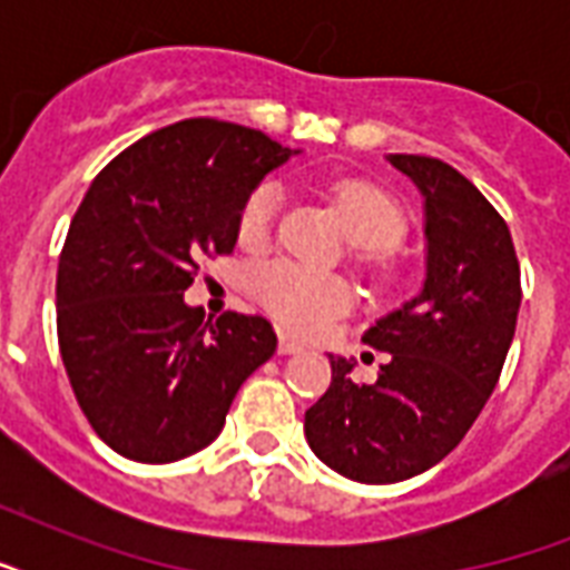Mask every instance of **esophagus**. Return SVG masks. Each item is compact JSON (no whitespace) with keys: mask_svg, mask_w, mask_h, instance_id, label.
Listing matches in <instances>:
<instances>
[{"mask_svg":"<svg viewBox=\"0 0 570 570\" xmlns=\"http://www.w3.org/2000/svg\"><path fill=\"white\" fill-rule=\"evenodd\" d=\"M277 352H281V355H298V352H304V343L302 340H295L293 334H281Z\"/></svg>","mask_w":570,"mask_h":570,"instance_id":"obj_1","label":"esophagus"}]
</instances>
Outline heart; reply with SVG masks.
Wrapping results in <instances>:
<instances>
[{"mask_svg":"<svg viewBox=\"0 0 570 570\" xmlns=\"http://www.w3.org/2000/svg\"><path fill=\"white\" fill-rule=\"evenodd\" d=\"M284 204L281 183L268 180L250 191L239 213V242L259 248L268 242ZM337 206L346 218L348 236L361 245V259L379 268L387 248L399 245L405 236V215L384 189L364 180H346L337 186ZM257 298L275 313L277 320L304 334H316L334 316L348 311L352 289L343 277L320 272V268L277 259L266 263L254 277Z\"/></svg>","mask_w":570,"mask_h":570,"instance_id":"1","label":"heart"}]
</instances>
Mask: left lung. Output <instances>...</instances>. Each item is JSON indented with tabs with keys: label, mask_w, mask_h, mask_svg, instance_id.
Here are the masks:
<instances>
[{
	"label": "left lung",
	"mask_w": 570,
	"mask_h": 570,
	"mask_svg": "<svg viewBox=\"0 0 570 570\" xmlns=\"http://www.w3.org/2000/svg\"><path fill=\"white\" fill-rule=\"evenodd\" d=\"M425 213L420 293L364 334L387 361L375 384L331 357V387L304 414L316 459L364 485L402 482L446 459L494 393L521 307L512 233L485 195L432 156L390 154Z\"/></svg>",
	"instance_id": "1"
}]
</instances>
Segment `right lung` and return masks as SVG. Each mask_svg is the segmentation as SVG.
Returning a JSON list of instances; mask_svg holds the SVG:
<instances>
[{
  "label": "right lung",
  "instance_id": "right-lung-1",
  "mask_svg": "<svg viewBox=\"0 0 570 570\" xmlns=\"http://www.w3.org/2000/svg\"><path fill=\"white\" fill-rule=\"evenodd\" d=\"M295 154L259 129L189 118L94 177L58 257V348L88 423L124 459L209 446L242 381L275 355L268 320H204L183 293L200 257L230 254L250 191Z\"/></svg>",
  "mask_w": 570,
  "mask_h": 570
}]
</instances>
